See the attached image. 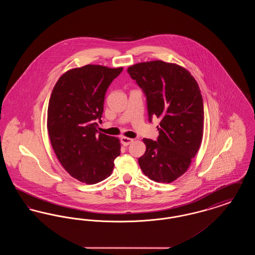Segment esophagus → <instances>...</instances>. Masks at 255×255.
<instances>
[{
  "mask_svg": "<svg viewBox=\"0 0 255 255\" xmlns=\"http://www.w3.org/2000/svg\"><path fill=\"white\" fill-rule=\"evenodd\" d=\"M133 138H130V137H126V136H122L121 138V141H122V144L124 146L129 145L131 142H133Z\"/></svg>",
  "mask_w": 255,
  "mask_h": 255,
  "instance_id": "esophagus-1",
  "label": "esophagus"
}]
</instances>
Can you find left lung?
I'll return each instance as SVG.
<instances>
[{
	"mask_svg": "<svg viewBox=\"0 0 255 255\" xmlns=\"http://www.w3.org/2000/svg\"><path fill=\"white\" fill-rule=\"evenodd\" d=\"M147 97L149 120H159L158 140L143 138L138 158L143 174L157 182L176 181L199 151L204 133V102L194 77L182 66L161 60L128 68Z\"/></svg>",
	"mask_w": 255,
	"mask_h": 255,
	"instance_id": "obj_1",
	"label": "left lung"
}]
</instances>
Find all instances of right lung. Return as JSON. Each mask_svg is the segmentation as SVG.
<instances>
[{"label": "right lung", "mask_w": 255, "mask_h": 255, "mask_svg": "<svg viewBox=\"0 0 255 255\" xmlns=\"http://www.w3.org/2000/svg\"><path fill=\"white\" fill-rule=\"evenodd\" d=\"M123 68L86 65L63 73L49 98L47 128L61 165L73 178L94 184L112 174L121 140L97 132L105 94Z\"/></svg>", "instance_id": "1"}]
</instances>
